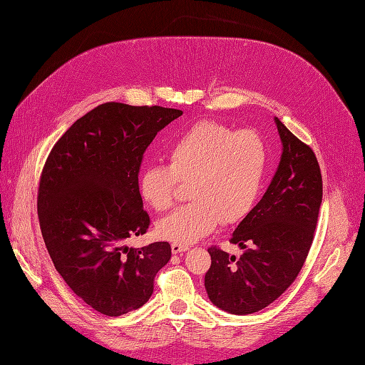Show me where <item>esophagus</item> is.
Masks as SVG:
<instances>
[{"instance_id":"esophagus-1","label":"esophagus","mask_w":365,"mask_h":365,"mask_svg":"<svg viewBox=\"0 0 365 365\" xmlns=\"http://www.w3.org/2000/svg\"><path fill=\"white\" fill-rule=\"evenodd\" d=\"M187 250H189V245H182V244H172V252L173 254H181V252H185Z\"/></svg>"}]
</instances>
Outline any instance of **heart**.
I'll list each match as a JSON object with an SVG mask.
<instances>
[{
    "label": "heart",
    "instance_id": "obj_1",
    "mask_svg": "<svg viewBox=\"0 0 365 365\" xmlns=\"http://www.w3.org/2000/svg\"><path fill=\"white\" fill-rule=\"evenodd\" d=\"M168 164H149L140 173V193L153 210L173 207L180 184H190L192 202L157 224L160 237L189 245L222 220H244L257 204L268 169L267 145L256 130H235L201 120L168 148Z\"/></svg>",
    "mask_w": 365,
    "mask_h": 365
}]
</instances>
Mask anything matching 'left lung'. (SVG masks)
Returning <instances> with one entry per match:
<instances>
[{"instance_id": "1", "label": "left lung", "mask_w": 365, "mask_h": 365, "mask_svg": "<svg viewBox=\"0 0 365 365\" xmlns=\"http://www.w3.org/2000/svg\"><path fill=\"white\" fill-rule=\"evenodd\" d=\"M283 145L279 169L230 242L244 254L210 247L205 289L213 304L236 315L262 311L289 288L311 250L323 200V178L311 146L275 118Z\"/></svg>"}]
</instances>
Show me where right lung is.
<instances>
[{"label": "right lung", "mask_w": 365, "mask_h": 365, "mask_svg": "<svg viewBox=\"0 0 365 365\" xmlns=\"http://www.w3.org/2000/svg\"><path fill=\"white\" fill-rule=\"evenodd\" d=\"M180 109L108 102L74 121L53 146L38 189V217L54 268L71 291L108 317L145 304L169 242L128 248L150 219L138 187L143 155Z\"/></svg>", "instance_id": "right-lung-1"}]
</instances>
